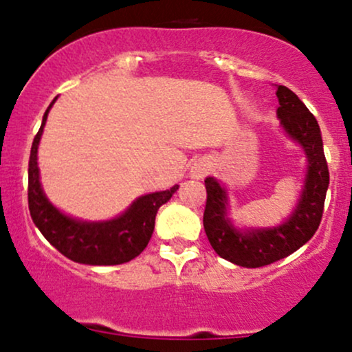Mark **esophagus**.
I'll list each match as a JSON object with an SVG mask.
<instances>
[{"instance_id": "obj_1", "label": "esophagus", "mask_w": 352, "mask_h": 352, "mask_svg": "<svg viewBox=\"0 0 352 352\" xmlns=\"http://www.w3.org/2000/svg\"><path fill=\"white\" fill-rule=\"evenodd\" d=\"M204 170H205V168H200L199 173H197V177H201V175H204Z\"/></svg>"}]
</instances>
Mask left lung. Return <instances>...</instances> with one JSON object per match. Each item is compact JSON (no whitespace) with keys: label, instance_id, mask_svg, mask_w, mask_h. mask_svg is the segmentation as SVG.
<instances>
[{"label":"left lung","instance_id":"1","mask_svg":"<svg viewBox=\"0 0 352 352\" xmlns=\"http://www.w3.org/2000/svg\"><path fill=\"white\" fill-rule=\"evenodd\" d=\"M276 114L286 134L301 145L308 159L305 188L294 212L273 228H250L241 232L227 215V192L213 177L205 179L207 205L204 227L218 256L245 268H260L286 258L313 238L321 223L329 170L322 151L318 120L286 86H278Z\"/></svg>","mask_w":352,"mask_h":352}]
</instances>
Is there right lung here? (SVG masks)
Masks as SVG:
<instances>
[{"label":"right lung","instance_id":"1","mask_svg":"<svg viewBox=\"0 0 352 352\" xmlns=\"http://www.w3.org/2000/svg\"><path fill=\"white\" fill-rule=\"evenodd\" d=\"M56 100V99H54ZM33 140L28 168V205L34 225L58 252L76 263L122 265L144 252L155 227L157 210L170 200L179 185L170 190L139 197L122 215L107 221H82L64 215L44 195L38 168V145L47 112Z\"/></svg>","mask_w":352,"mask_h":352}]
</instances>
